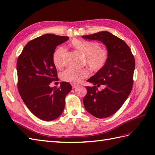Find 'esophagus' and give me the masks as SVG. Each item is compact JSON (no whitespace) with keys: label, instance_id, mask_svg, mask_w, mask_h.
<instances>
[{"label":"esophagus","instance_id":"1","mask_svg":"<svg viewBox=\"0 0 155 155\" xmlns=\"http://www.w3.org/2000/svg\"><path fill=\"white\" fill-rule=\"evenodd\" d=\"M72 88H76L78 87L77 85H76V84H72Z\"/></svg>","mask_w":155,"mask_h":155}]
</instances>
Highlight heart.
Here are the masks:
<instances>
[{"label": "heart", "instance_id": "1", "mask_svg": "<svg viewBox=\"0 0 155 155\" xmlns=\"http://www.w3.org/2000/svg\"><path fill=\"white\" fill-rule=\"evenodd\" d=\"M72 47L86 57L87 63L91 70L98 71L101 70L107 61V54L103 51L101 46L95 42L81 41L74 39L71 42ZM66 48H58L53 54V62L55 67L59 68L64 64L66 56ZM88 72L84 69L67 68L61 74L62 79L72 84L79 83L82 79L88 77Z\"/></svg>", "mask_w": 155, "mask_h": 155}]
</instances>
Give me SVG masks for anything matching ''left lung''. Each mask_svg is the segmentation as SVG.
<instances>
[{
  "mask_svg": "<svg viewBox=\"0 0 155 155\" xmlns=\"http://www.w3.org/2000/svg\"><path fill=\"white\" fill-rule=\"evenodd\" d=\"M82 37L101 41L107 49L106 64L87 80L94 86L86 87L87 93L83 98L87 112L97 118H107L119 109L130 93L135 61L126 42L109 32L102 31ZM101 85L104 88L98 91L97 87Z\"/></svg>",
  "mask_w": 155,
  "mask_h": 155,
  "instance_id": "left-lung-1",
  "label": "left lung"
}]
</instances>
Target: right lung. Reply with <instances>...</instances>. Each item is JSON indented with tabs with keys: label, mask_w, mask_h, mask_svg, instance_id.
I'll list each match as a JSON object with an SVG mask.
<instances>
[{
	"label": "right lung",
	"mask_w": 155,
	"mask_h": 155,
	"mask_svg": "<svg viewBox=\"0 0 155 155\" xmlns=\"http://www.w3.org/2000/svg\"><path fill=\"white\" fill-rule=\"evenodd\" d=\"M68 37L47 34L26 45L16 64L20 95L31 113L41 120L57 119L64 108L65 97L72 90L70 83L62 82L60 87H51L57 79L53 54L58 45Z\"/></svg>",
	"instance_id": "right-lung-1"
}]
</instances>
